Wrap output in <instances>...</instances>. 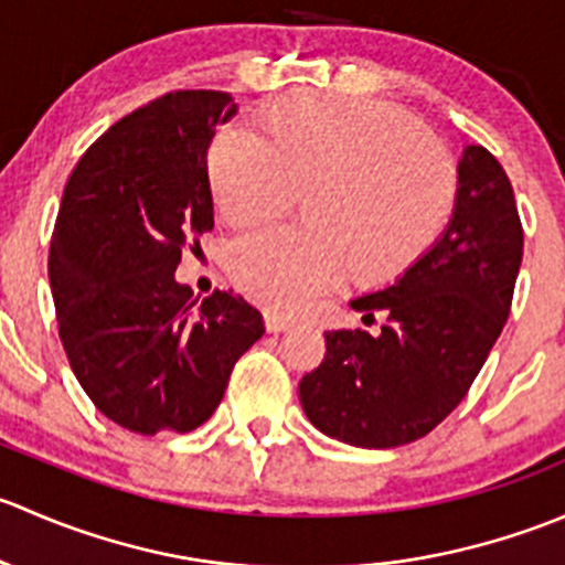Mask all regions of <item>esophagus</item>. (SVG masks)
I'll return each instance as SVG.
<instances>
[{"instance_id":"1","label":"esophagus","mask_w":565,"mask_h":565,"mask_svg":"<svg viewBox=\"0 0 565 565\" xmlns=\"http://www.w3.org/2000/svg\"><path fill=\"white\" fill-rule=\"evenodd\" d=\"M292 319L287 317H278V315H265V328L267 333H284V330L292 328Z\"/></svg>"}]
</instances>
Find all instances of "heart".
<instances>
[{
  "instance_id": "heart-1",
  "label": "heart",
  "mask_w": 565,
  "mask_h": 565,
  "mask_svg": "<svg viewBox=\"0 0 565 565\" xmlns=\"http://www.w3.org/2000/svg\"><path fill=\"white\" fill-rule=\"evenodd\" d=\"M207 180L232 226L265 224L309 196V232H254L230 250L232 281L281 315L306 309L347 270L369 287L396 281L435 246L457 199L451 161L415 119L315 93L267 108L265 139L221 130Z\"/></svg>"
}]
</instances>
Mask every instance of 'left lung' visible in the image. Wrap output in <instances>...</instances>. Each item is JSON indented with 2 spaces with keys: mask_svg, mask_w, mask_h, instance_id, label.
<instances>
[{
  "mask_svg": "<svg viewBox=\"0 0 565 565\" xmlns=\"http://www.w3.org/2000/svg\"><path fill=\"white\" fill-rule=\"evenodd\" d=\"M520 265L514 188L492 152L467 145L451 221L435 246L385 289L350 300L363 319L383 315V330L324 333V361L298 388L311 424L355 448L429 435L498 341Z\"/></svg>",
  "mask_w": 565,
  "mask_h": 565,
  "instance_id": "8db88e82",
  "label": "left lung"
}]
</instances>
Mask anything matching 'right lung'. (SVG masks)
Instances as JSON below:
<instances>
[{
    "instance_id": "obj_1",
    "label": "right lung",
    "mask_w": 565,
    "mask_h": 565,
    "mask_svg": "<svg viewBox=\"0 0 565 565\" xmlns=\"http://www.w3.org/2000/svg\"><path fill=\"white\" fill-rule=\"evenodd\" d=\"M230 93H172L114 122L67 180L49 250L60 339L108 420L139 435L202 426L265 333L246 300L193 298L182 250L213 230L207 147Z\"/></svg>"
}]
</instances>
